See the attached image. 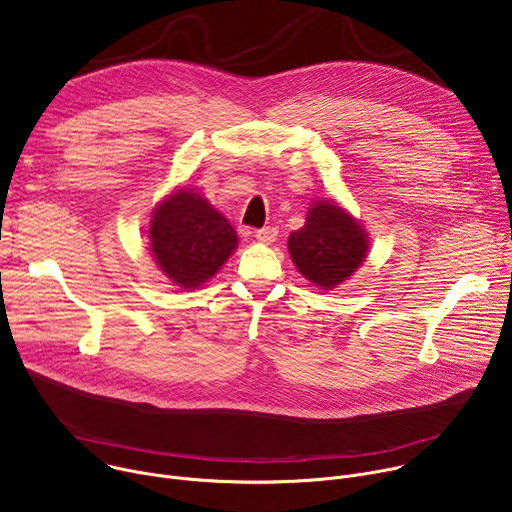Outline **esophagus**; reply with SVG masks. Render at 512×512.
I'll return each mask as SVG.
<instances>
[{
  "instance_id": "esophagus-1",
  "label": "esophagus",
  "mask_w": 512,
  "mask_h": 512,
  "mask_svg": "<svg viewBox=\"0 0 512 512\" xmlns=\"http://www.w3.org/2000/svg\"><path fill=\"white\" fill-rule=\"evenodd\" d=\"M255 237H257V241H259V243H265V245H269V243H273V241H275V237H277V229H275V227H265V229H259V231L255 233Z\"/></svg>"
}]
</instances>
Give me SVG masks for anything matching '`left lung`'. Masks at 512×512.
I'll use <instances>...</instances> for the list:
<instances>
[{"instance_id":"left-lung-1","label":"left lung","mask_w":512,"mask_h":512,"mask_svg":"<svg viewBox=\"0 0 512 512\" xmlns=\"http://www.w3.org/2000/svg\"><path fill=\"white\" fill-rule=\"evenodd\" d=\"M289 255L298 271L322 289L346 281L367 257L369 237L336 202H316L306 225L287 239Z\"/></svg>"}]
</instances>
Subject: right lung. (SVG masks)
Returning a JSON list of instances; mask_svg holds the SVG:
<instances>
[{"instance_id":"1","label":"right lung","mask_w":512,"mask_h":512,"mask_svg":"<svg viewBox=\"0 0 512 512\" xmlns=\"http://www.w3.org/2000/svg\"><path fill=\"white\" fill-rule=\"evenodd\" d=\"M235 249V229L194 190H176L152 214L150 251L160 269L184 289L200 287Z\"/></svg>"}]
</instances>
